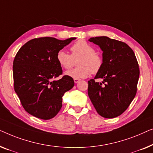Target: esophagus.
Returning <instances> with one entry per match:
<instances>
[{"label":"esophagus","mask_w":153,"mask_h":153,"mask_svg":"<svg viewBox=\"0 0 153 153\" xmlns=\"http://www.w3.org/2000/svg\"><path fill=\"white\" fill-rule=\"evenodd\" d=\"M79 81H80V79H74V82H75V83L79 82Z\"/></svg>","instance_id":"obj_1"}]
</instances>
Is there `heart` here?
Here are the masks:
<instances>
[{"mask_svg": "<svg viewBox=\"0 0 153 153\" xmlns=\"http://www.w3.org/2000/svg\"><path fill=\"white\" fill-rule=\"evenodd\" d=\"M71 55L65 51L60 50L57 54V60L64 68H70L74 65V59L79 57L77 66L66 71L67 76L74 79L85 78L91 74H96L102 67L103 59L100 54L95 52L91 45L85 40H78L71 47Z\"/></svg>", "mask_w": 153, "mask_h": 153, "instance_id": "b5f03b06", "label": "heart"}]
</instances>
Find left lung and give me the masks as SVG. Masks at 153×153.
<instances>
[{
  "label": "left lung",
  "instance_id": "obj_1",
  "mask_svg": "<svg viewBox=\"0 0 153 153\" xmlns=\"http://www.w3.org/2000/svg\"><path fill=\"white\" fill-rule=\"evenodd\" d=\"M103 51V64L94 79L88 81V95L101 117L112 119L122 114L135 97L139 68L132 49L126 43L107 36L89 39ZM101 78L102 83L95 79Z\"/></svg>",
  "mask_w": 153,
  "mask_h": 153
}]
</instances>
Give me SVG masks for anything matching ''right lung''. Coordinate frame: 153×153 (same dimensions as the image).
Listing matches in <instances>:
<instances>
[{
    "instance_id": "add662e5",
    "label": "right lung",
    "mask_w": 153,
    "mask_h": 153,
    "mask_svg": "<svg viewBox=\"0 0 153 153\" xmlns=\"http://www.w3.org/2000/svg\"><path fill=\"white\" fill-rule=\"evenodd\" d=\"M76 37L59 40L39 37L30 40L19 49L13 62L14 91L30 114L48 120L62 107V96L74 86L72 77L62 75L57 60L58 51Z\"/></svg>"
}]
</instances>
